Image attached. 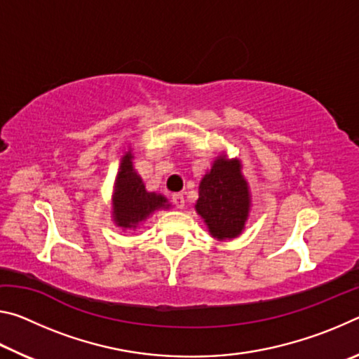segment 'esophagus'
Wrapping results in <instances>:
<instances>
[{
    "mask_svg": "<svg viewBox=\"0 0 359 359\" xmlns=\"http://www.w3.org/2000/svg\"><path fill=\"white\" fill-rule=\"evenodd\" d=\"M172 203L175 204V208H177V209H184V205H185L184 194H182V193L172 194Z\"/></svg>",
    "mask_w": 359,
    "mask_h": 359,
    "instance_id": "obj_1",
    "label": "esophagus"
}]
</instances>
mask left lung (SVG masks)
Masks as SVG:
<instances>
[{"instance_id": "obj_1", "label": "left lung", "mask_w": 359, "mask_h": 359, "mask_svg": "<svg viewBox=\"0 0 359 359\" xmlns=\"http://www.w3.org/2000/svg\"><path fill=\"white\" fill-rule=\"evenodd\" d=\"M199 196L194 204L198 215L217 241L239 238L250 215V187L242 172L239 158L222 151L199 180Z\"/></svg>"}]
</instances>
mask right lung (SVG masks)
<instances>
[{
    "label": "right lung",
    "mask_w": 359,
    "mask_h": 359,
    "mask_svg": "<svg viewBox=\"0 0 359 359\" xmlns=\"http://www.w3.org/2000/svg\"><path fill=\"white\" fill-rule=\"evenodd\" d=\"M135 154L133 145L123 149L120 155L118 171L115 175L112 193V222L123 231H135L155 214L156 210L171 208L168 198L161 193L149 191L141 175L133 166Z\"/></svg>",
    "instance_id": "1"
}]
</instances>
